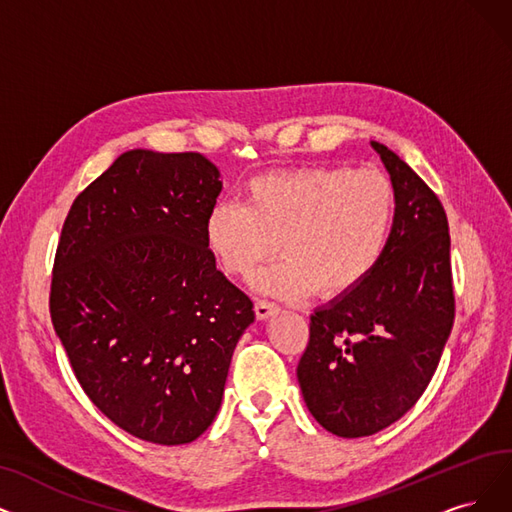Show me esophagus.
Returning a JSON list of instances; mask_svg holds the SVG:
<instances>
[{
	"mask_svg": "<svg viewBox=\"0 0 512 512\" xmlns=\"http://www.w3.org/2000/svg\"><path fill=\"white\" fill-rule=\"evenodd\" d=\"M279 311V304L271 302V300H256V317L258 319H267L273 313Z\"/></svg>",
	"mask_w": 512,
	"mask_h": 512,
	"instance_id": "34e87169",
	"label": "esophagus"
}]
</instances>
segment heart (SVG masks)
<instances>
[{"instance_id":"b5f03b06","label":"heart","mask_w":512,"mask_h":512,"mask_svg":"<svg viewBox=\"0 0 512 512\" xmlns=\"http://www.w3.org/2000/svg\"><path fill=\"white\" fill-rule=\"evenodd\" d=\"M397 224V189L380 172L311 166L252 178L243 203L224 201L206 218V245L229 277H258V288L302 298L357 290L382 262Z\"/></svg>"}]
</instances>
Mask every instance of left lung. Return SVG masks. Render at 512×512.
<instances>
[{"instance_id": "8db88e82", "label": "left lung", "mask_w": 512, "mask_h": 512, "mask_svg": "<svg viewBox=\"0 0 512 512\" xmlns=\"http://www.w3.org/2000/svg\"><path fill=\"white\" fill-rule=\"evenodd\" d=\"M372 147L397 189L391 245L357 290L311 315L296 370L313 418L346 439L374 435L412 410L456 317L441 201L397 153Z\"/></svg>"}]
</instances>
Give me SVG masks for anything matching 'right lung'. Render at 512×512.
Returning a JSON list of instances; mask_svg holds the SVG:
<instances>
[{
	"label": "right lung",
	"mask_w": 512,
	"mask_h": 512,
	"mask_svg": "<svg viewBox=\"0 0 512 512\" xmlns=\"http://www.w3.org/2000/svg\"><path fill=\"white\" fill-rule=\"evenodd\" d=\"M220 189L199 153L128 151L75 197L58 239L54 330L90 401L142 441L206 431L254 321L206 245Z\"/></svg>",
	"instance_id": "right-lung-1"
}]
</instances>
